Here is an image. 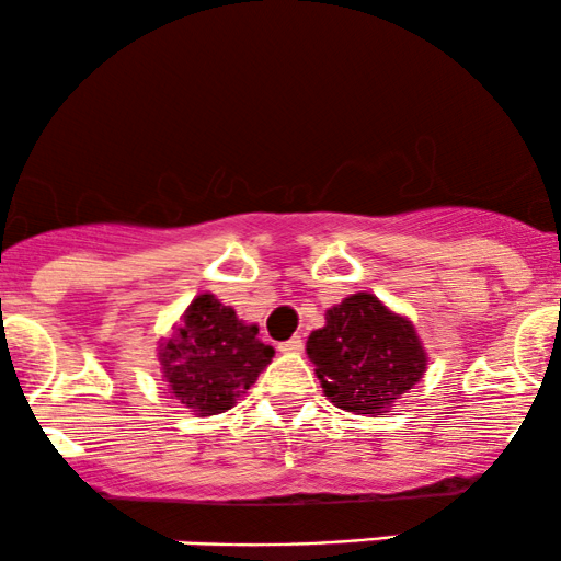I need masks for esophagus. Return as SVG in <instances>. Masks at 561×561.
<instances>
[{
  "mask_svg": "<svg viewBox=\"0 0 561 561\" xmlns=\"http://www.w3.org/2000/svg\"><path fill=\"white\" fill-rule=\"evenodd\" d=\"M279 353H285V356H298V353H302V340L289 337L287 343H279Z\"/></svg>",
  "mask_w": 561,
  "mask_h": 561,
  "instance_id": "34e87169",
  "label": "esophagus"
}]
</instances>
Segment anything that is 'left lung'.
<instances>
[{"mask_svg":"<svg viewBox=\"0 0 561 561\" xmlns=\"http://www.w3.org/2000/svg\"><path fill=\"white\" fill-rule=\"evenodd\" d=\"M324 327L308 334L306 353L321 390L353 414H388L427 371L414 321L390 311L377 295L356 293L327 308Z\"/></svg>","mask_w":561,"mask_h":561,"instance_id":"obj_1","label":"left lung"}]
</instances>
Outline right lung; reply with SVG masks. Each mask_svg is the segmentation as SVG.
<instances>
[{
    "instance_id": "1",
    "label": "right lung",
    "mask_w": 561,
    "mask_h": 561,
    "mask_svg": "<svg viewBox=\"0 0 561 561\" xmlns=\"http://www.w3.org/2000/svg\"><path fill=\"white\" fill-rule=\"evenodd\" d=\"M274 347L259 340L214 293L197 295L158 340V362L171 398L197 416L224 414L272 364Z\"/></svg>"
}]
</instances>
